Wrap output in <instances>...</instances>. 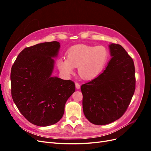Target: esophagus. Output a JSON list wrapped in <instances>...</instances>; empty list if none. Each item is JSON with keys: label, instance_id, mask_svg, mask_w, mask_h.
Returning a JSON list of instances; mask_svg holds the SVG:
<instances>
[{"label": "esophagus", "instance_id": "34e87169", "mask_svg": "<svg viewBox=\"0 0 151 151\" xmlns=\"http://www.w3.org/2000/svg\"><path fill=\"white\" fill-rule=\"evenodd\" d=\"M75 85H76V88L77 89H80V88H81V86H80V84H79V83H76Z\"/></svg>", "mask_w": 151, "mask_h": 151}]
</instances>
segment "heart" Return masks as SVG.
Listing matches in <instances>:
<instances>
[{
	"label": "heart",
	"mask_w": 151,
	"mask_h": 151,
	"mask_svg": "<svg viewBox=\"0 0 151 151\" xmlns=\"http://www.w3.org/2000/svg\"><path fill=\"white\" fill-rule=\"evenodd\" d=\"M66 55L67 58L59 59V70L69 76L74 72V67H78L79 76L86 80L94 79L101 74L108 58V50L101 45H76L68 50Z\"/></svg>",
	"instance_id": "heart-1"
}]
</instances>
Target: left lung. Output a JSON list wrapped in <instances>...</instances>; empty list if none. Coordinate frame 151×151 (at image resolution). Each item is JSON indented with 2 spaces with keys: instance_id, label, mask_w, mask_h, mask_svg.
Returning a JSON list of instances; mask_svg holds the SVG:
<instances>
[{
  "instance_id": "left-lung-1",
  "label": "left lung",
  "mask_w": 151,
  "mask_h": 151,
  "mask_svg": "<svg viewBox=\"0 0 151 151\" xmlns=\"http://www.w3.org/2000/svg\"><path fill=\"white\" fill-rule=\"evenodd\" d=\"M111 58L97 77L81 87L86 118L94 125L116 121L124 114L135 89L134 61L121 45H108Z\"/></svg>"
}]
</instances>
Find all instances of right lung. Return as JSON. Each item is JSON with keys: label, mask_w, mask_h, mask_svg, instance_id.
Returning a JSON list of instances; mask_svg holds the SVG:
<instances>
[{"label": "right lung", "mask_w": 151, "mask_h": 151, "mask_svg": "<svg viewBox=\"0 0 151 151\" xmlns=\"http://www.w3.org/2000/svg\"><path fill=\"white\" fill-rule=\"evenodd\" d=\"M60 44L45 42L25 48L11 68V95L21 113L33 124L57 123L67 99L75 92L74 82L52 77Z\"/></svg>", "instance_id": "1"}]
</instances>
